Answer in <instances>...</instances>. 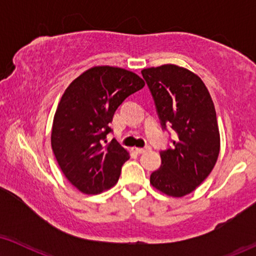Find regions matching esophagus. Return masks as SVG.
<instances>
[{
    "mask_svg": "<svg viewBox=\"0 0 256 256\" xmlns=\"http://www.w3.org/2000/svg\"><path fill=\"white\" fill-rule=\"evenodd\" d=\"M148 150H150V146H144V148H132V152H135L136 154L146 152Z\"/></svg>",
    "mask_w": 256,
    "mask_h": 256,
    "instance_id": "esophagus-1",
    "label": "esophagus"
}]
</instances>
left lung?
<instances>
[{"label":"left lung","instance_id":"1","mask_svg":"<svg viewBox=\"0 0 256 256\" xmlns=\"http://www.w3.org/2000/svg\"><path fill=\"white\" fill-rule=\"evenodd\" d=\"M163 130L176 132L160 150L162 164L150 176L157 190L183 197L200 185L218 160L220 136L214 104L202 79L176 65L141 71Z\"/></svg>","mask_w":256,"mask_h":256}]
</instances>
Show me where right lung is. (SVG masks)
<instances>
[{"label":"right lung","instance_id":"obj_1","mask_svg":"<svg viewBox=\"0 0 256 256\" xmlns=\"http://www.w3.org/2000/svg\"><path fill=\"white\" fill-rule=\"evenodd\" d=\"M144 86L127 70L96 66L73 80L62 96L52 126L51 146L70 183L87 194L114 186L127 150L107 135L118 107Z\"/></svg>","mask_w":256,"mask_h":256}]
</instances>
